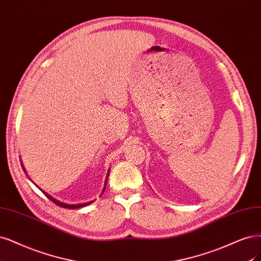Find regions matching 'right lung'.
Here are the masks:
<instances>
[{
    "instance_id": "1",
    "label": "right lung",
    "mask_w": 261,
    "mask_h": 261,
    "mask_svg": "<svg viewBox=\"0 0 261 261\" xmlns=\"http://www.w3.org/2000/svg\"><path fill=\"white\" fill-rule=\"evenodd\" d=\"M24 170V169H23ZM45 195H46V197H48V199L51 201V202H54L55 203L56 205H58V206H60V207H64V208H70V210H75V208H80V207H84V206H87L88 204H91L92 202H88V203H83V204H77V205H69V204H66V203H61V202H59V201H57V200H55V199H53V197L49 195V194H47L46 192H44V191H42Z\"/></svg>"
}]
</instances>
